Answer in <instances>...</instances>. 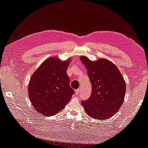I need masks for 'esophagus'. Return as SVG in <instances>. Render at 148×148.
Returning a JSON list of instances; mask_svg holds the SVG:
<instances>
[{"instance_id":"1","label":"esophagus","mask_w":148,"mask_h":148,"mask_svg":"<svg viewBox=\"0 0 148 148\" xmlns=\"http://www.w3.org/2000/svg\"><path fill=\"white\" fill-rule=\"evenodd\" d=\"M79 92H80V89H79V88L77 89H75V92H76V94H77V95H79Z\"/></svg>"}]
</instances>
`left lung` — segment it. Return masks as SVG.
<instances>
[{"instance_id": "1", "label": "left lung", "mask_w": 148, "mask_h": 148, "mask_svg": "<svg viewBox=\"0 0 148 148\" xmlns=\"http://www.w3.org/2000/svg\"><path fill=\"white\" fill-rule=\"evenodd\" d=\"M91 84V95L82 101L91 117L101 120L109 119L118 112L123 104L126 91L125 82L117 67L105 59L91 62L82 56Z\"/></svg>"}]
</instances>
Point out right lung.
I'll return each mask as SVG.
<instances>
[{
	"mask_svg": "<svg viewBox=\"0 0 148 148\" xmlns=\"http://www.w3.org/2000/svg\"><path fill=\"white\" fill-rule=\"evenodd\" d=\"M69 60L56 57L47 59L31 77L28 84L29 99L34 108L46 116L63 109L74 94L66 73Z\"/></svg>",
	"mask_w": 148,
	"mask_h": 148,
	"instance_id": "add662e5",
	"label": "right lung"
}]
</instances>
